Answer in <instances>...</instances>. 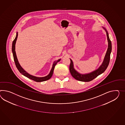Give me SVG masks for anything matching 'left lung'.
Instances as JSON below:
<instances>
[{
  "label": "left lung",
  "mask_w": 125,
  "mask_h": 125,
  "mask_svg": "<svg viewBox=\"0 0 125 125\" xmlns=\"http://www.w3.org/2000/svg\"><path fill=\"white\" fill-rule=\"evenodd\" d=\"M106 32V35L107 40L108 42V49L106 52L105 57L104 58V60L103 61V64L99 68L96 70L94 71L92 73L86 74H81L77 72L74 69L73 67V64L72 60L70 59V64L69 66V70L72 76L76 80L82 81V82H90L95 79L96 77L99 76L100 74L104 73L109 65L110 60V54L112 51V42L109 39L108 33L105 29Z\"/></svg>",
  "instance_id": "1"
}]
</instances>
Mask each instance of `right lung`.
Returning a JSON list of instances; mask_svg holds the SVG:
<instances>
[{"label": "right lung", "instance_id": "add662e5", "mask_svg": "<svg viewBox=\"0 0 125 125\" xmlns=\"http://www.w3.org/2000/svg\"><path fill=\"white\" fill-rule=\"evenodd\" d=\"M18 32H17V35H16V37L15 39H14V40L13 41V43H12V50L13 52V59L15 62V64L16 65V67L17 68V69H18V70L19 71V72L21 73L23 75H24V76L29 78V79H31V80H33L35 82H43L47 80H49L51 77L53 73V71L54 69L55 66H56V65L58 63V62L60 61V59H58L57 61H55L53 62V64L52 65V68L51 70L50 71V73L48 74V76L44 77H36L35 76H33L31 75H30L29 74L27 73L23 69L22 67H21V66L20 65L19 62H18V60L17 59V56H16V52L15 51V43H16V40L18 38Z\"/></svg>", "mask_w": 125, "mask_h": 125}]
</instances>
